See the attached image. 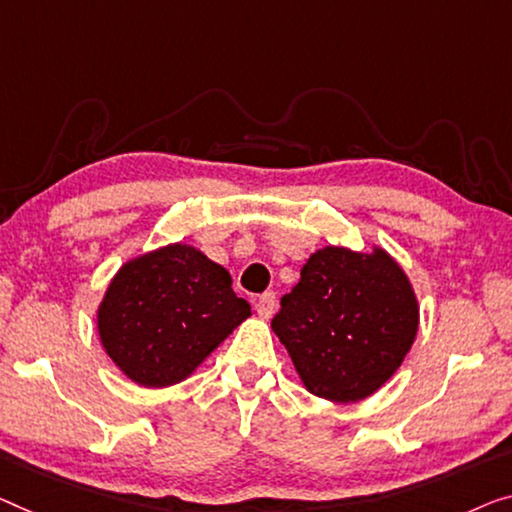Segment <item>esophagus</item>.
<instances>
[{
    "label": "esophagus",
    "mask_w": 512,
    "mask_h": 512,
    "mask_svg": "<svg viewBox=\"0 0 512 512\" xmlns=\"http://www.w3.org/2000/svg\"><path fill=\"white\" fill-rule=\"evenodd\" d=\"M255 310L262 319H269L273 315V310H276V294H273V292L259 294L257 301H255Z\"/></svg>",
    "instance_id": "esophagus-1"
}]
</instances>
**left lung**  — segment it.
<instances>
[{"label":"left lung","mask_w":512,"mask_h":512,"mask_svg":"<svg viewBox=\"0 0 512 512\" xmlns=\"http://www.w3.org/2000/svg\"><path fill=\"white\" fill-rule=\"evenodd\" d=\"M271 329L312 395L358 402L393 377L414 345L418 299L384 248L324 246L280 299Z\"/></svg>","instance_id":"8db88e82"}]
</instances>
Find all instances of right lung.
Instances as JSON below:
<instances>
[{
    "label": "right lung",
    "mask_w": 512,
    "mask_h": 512,
    "mask_svg": "<svg viewBox=\"0 0 512 512\" xmlns=\"http://www.w3.org/2000/svg\"><path fill=\"white\" fill-rule=\"evenodd\" d=\"M250 303L223 266L188 243L128 259L98 305V338L135 384L165 388L193 375L236 326Z\"/></svg>",
    "instance_id": "right-lung-1"
}]
</instances>
